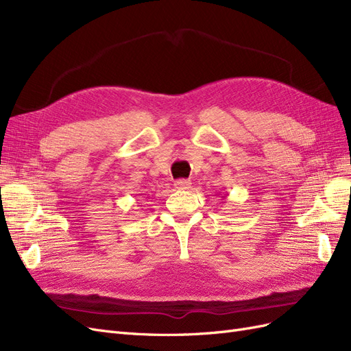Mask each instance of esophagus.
I'll return each instance as SVG.
<instances>
[{"instance_id":"34e87169","label":"esophagus","mask_w":351,"mask_h":351,"mask_svg":"<svg viewBox=\"0 0 351 351\" xmlns=\"http://www.w3.org/2000/svg\"><path fill=\"white\" fill-rule=\"evenodd\" d=\"M190 180H184V178H180V180H176L174 182V186H176V189H178V190H186V189H190Z\"/></svg>"}]
</instances>
